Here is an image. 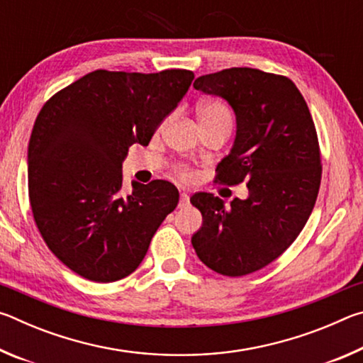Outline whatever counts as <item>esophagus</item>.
<instances>
[{"instance_id":"obj_1","label":"esophagus","mask_w":363,"mask_h":363,"mask_svg":"<svg viewBox=\"0 0 363 363\" xmlns=\"http://www.w3.org/2000/svg\"><path fill=\"white\" fill-rule=\"evenodd\" d=\"M189 205V194L182 192L181 199H179V208H186Z\"/></svg>"}]
</instances>
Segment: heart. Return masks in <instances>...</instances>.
Instances as JSON below:
<instances>
[{
    "label": "heart",
    "mask_w": 363,
    "mask_h": 363,
    "mask_svg": "<svg viewBox=\"0 0 363 363\" xmlns=\"http://www.w3.org/2000/svg\"><path fill=\"white\" fill-rule=\"evenodd\" d=\"M199 120H208V121H224L227 125H232V113L227 106L223 102L210 101L201 104L199 107ZM181 176L187 179L189 173L186 169H181Z\"/></svg>",
    "instance_id": "obj_1"
}]
</instances>
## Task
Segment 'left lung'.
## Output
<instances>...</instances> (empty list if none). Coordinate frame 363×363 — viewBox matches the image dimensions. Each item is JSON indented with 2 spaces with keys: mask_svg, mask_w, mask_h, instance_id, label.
Instances as JSON below:
<instances>
[{
  "mask_svg": "<svg viewBox=\"0 0 363 363\" xmlns=\"http://www.w3.org/2000/svg\"><path fill=\"white\" fill-rule=\"evenodd\" d=\"M194 88L224 99L235 113V139L216 179L247 181L248 196L225 206L213 194L192 195L203 216L192 247L214 272L240 277L277 259L314 210L322 176L315 126L286 77L233 67L199 77Z\"/></svg>",
  "mask_w": 363,
  "mask_h": 363,
  "instance_id": "obj_1",
  "label": "left lung"
}]
</instances>
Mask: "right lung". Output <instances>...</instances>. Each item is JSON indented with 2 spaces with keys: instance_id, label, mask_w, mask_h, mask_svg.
<instances>
[{
  "instance_id": "obj_1",
  "label": "right lung",
  "mask_w": 363,
  "mask_h": 363,
  "mask_svg": "<svg viewBox=\"0 0 363 363\" xmlns=\"http://www.w3.org/2000/svg\"><path fill=\"white\" fill-rule=\"evenodd\" d=\"M190 70H94L59 91L28 143V195L48 248L91 281L125 279L179 201L168 181L121 190L133 144L149 145L190 88Z\"/></svg>"
}]
</instances>
